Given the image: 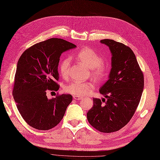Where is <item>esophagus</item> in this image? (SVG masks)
<instances>
[{
	"label": "esophagus",
	"mask_w": 160,
	"mask_h": 160,
	"mask_svg": "<svg viewBox=\"0 0 160 160\" xmlns=\"http://www.w3.org/2000/svg\"><path fill=\"white\" fill-rule=\"evenodd\" d=\"M73 99L75 100H80L81 99H83V98L81 96H77V95H73Z\"/></svg>",
	"instance_id": "34e87169"
}]
</instances>
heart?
<instances>
[{"instance_id": "1", "label": "heart", "mask_w": 160, "mask_h": 160, "mask_svg": "<svg viewBox=\"0 0 160 160\" xmlns=\"http://www.w3.org/2000/svg\"><path fill=\"white\" fill-rule=\"evenodd\" d=\"M76 57L82 63L90 69L91 76L98 81H103L108 77L109 72V65L103 61V57L98 52L89 47L81 48L76 52ZM70 60L68 58L62 59L59 63V69L62 78H67L69 73ZM95 88L93 81L79 82L73 81L67 84L64 90L69 94L85 96L89 94Z\"/></svg>"}]
</instances>
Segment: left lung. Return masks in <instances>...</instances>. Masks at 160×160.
Wrapping results in <instances>:
<instances>
[{
    "mask_svg": "<svg viewBox=\"0 0 160 160\" xmlns=\"http://www.w3.org/2000/svg\"><path fill=\"white\" fill-rule=\"evenodd\" d=\"M109 47L112 58L108 81L99 89L107 101L93 99L87 117L91 126L103 133L115 132L126 125L142 98L143 73L128 46L111 39L101 40Z\"/></svg>",
    "mask_w": 160,
    "mask_h": 160,
    "instance_id": "1",
    "label": "left lung"
}]
</instances>
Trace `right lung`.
<instances>
[{"instance_id": "add662e5", "label": "right lung", "mask_w": 160, "mask_h": 160, "mask_svg": "<svg viewBox=\"0 0 160 160\" xmlns=\"http://www.w3.org/2000/svg\"><path fill=\"white\" fill-rule=\"evenodd\" d=\"M75 47L62 38H52L28 48L18 59L12 95L19 113L32 128L49 130L63 118L72 95L57 94L49 99L46 94L59 90L60 57Z\"/></svg>"}]
</instances>
